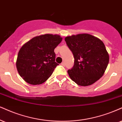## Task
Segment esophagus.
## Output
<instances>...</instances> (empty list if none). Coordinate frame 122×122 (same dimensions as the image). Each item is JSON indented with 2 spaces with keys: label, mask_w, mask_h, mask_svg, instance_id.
<instances>
[{
  "label": "esophagus",
  "mask_w": 122,
  "mask_h": 122,
  "mask_svg": "<svg viewBox=\"0 0 122 122\" xmlns=\"http://www.w3.org/2000/svg\"><path fill=\"white\" fill-rule=\"evenodd\" d=\"M61 66H66V63H65V62H64V61H63V62L61 63Z\"/></svg>",
  "instance_id": "1"
}]
</instances>
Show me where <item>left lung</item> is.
Masks as SVG:
<instances>
[{
	"mask_svg": "<svg viewBox=\"0 0 122 122\" xmlns=\"http://www.w3.org/2000/svg\"><path fill=\"white\" fill-rule=\"evenodd\" d=\"M64 40L75 59L73 67L67 71L72 80L85 86L100 79L109 61L103 42L88 34L67 37Z\"/></svg>",
	"mask_w": 122,
	"mask_h": 122,
	"instance_id": "1",
	"label": "left lung"
}]
</instances>
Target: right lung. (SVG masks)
<instances>
[{"label": "right lung", "mask_w": 122, "mask_h": 122, "mask_svg": "<svg viewBox=\"0 0 122 122\" xmlns=\"http://www.w3.org/2000/svg\"><path fill=\"white\" fill-rule=\"evenodd\" d=\"M60 36L45 34L32 38L20 50L16 67L28 83L38 85L46 81L59 64L54 49L61 42Z\"/></svg>", "instance_id": "obj_1"}]
</instances>
